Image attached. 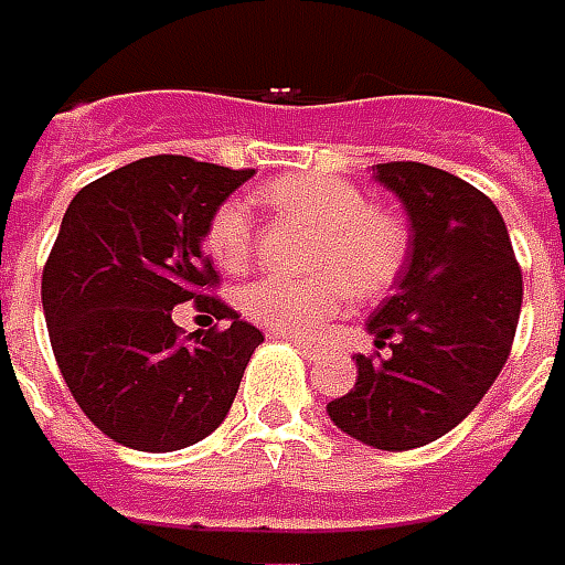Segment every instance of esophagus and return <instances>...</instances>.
I'll list each match as a JSON object with an SVG mask.
<instances>
[{
	"label": "esophagus",
	"instance_id": "34e87169",
	"mask_svg": "<svg viewBox=\"0 0 565 565\" xmlns=\"http://www.w3.org/2000/svg\"><path fill=\"white\" fill-rule=\"evenodd\" d=\"M294 347H297L299 352H302V355L309 359V362H312V359H318V355H321V349L312 347V343H306V340H294Z\"/></svg>",
	"mask_w": 565,
	"mask_h": 565
}]
</instances>
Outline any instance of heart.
<instances>
[{"instance_id": "b5f03b06", "label": "heart", "mask_w": 565, "mask_h": 565, "mask_svg": "<svg viewBox=\"0 0 565 565\" xmlns=\"http://www.w3.org/2000/svg\"><path fill=\"white\" fill-rule=\"evenodd\" d=\"M256 201L312 225L302 253L306 278H263L241 294L256 324L287 337H318L352 306V287L371 297L386 290L405 266L408 237L402 222L367 206L359 188L321 172L284 175L256 191ZM253 222L237 201L218 203L203 228L210 259L228 275L253 263Z\"/></svg>"}]
</instances>
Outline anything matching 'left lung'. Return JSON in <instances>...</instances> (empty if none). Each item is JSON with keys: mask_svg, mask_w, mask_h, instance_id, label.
Here are the masks:
<instances>
[{"mask_svg": "<svg viewBox=\"0 0 565 565\" xmlns=\"http://www.w3.org/2000/svg\"><path fill=\"white\" fill-rule=\"evenodd\" d=\"M412 222L393 297L367 318L383 359L355 355L359 380L328 402L352 439L383 451L436 443L482 402L508 362L523 271L504 218L479 188L427 163H377Z\"/></svg>", "mask_w": 565, "mask_h": 565, "instance_id": "8db88e82", "label": "left lung"}]
</instances>
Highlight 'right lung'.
Masks as SVG:
<instances>
[{
  "label": "right lung",
  "instance_id": "right-lung-1",
  "mask_svg": "<svg viewBox=\"0 0 565 565\" xmlns=\"http://www.w3.org/2000/svg\"><path fill=\"white\" fill-rule=\"evenodd\" d=\"M253 170L157 153L86 185L42 268V309L61 377L114 443L179 451L232 408L263 331L206 297L218 275L203 228ZM194 298L226 321L182 338L171 309Z\"/></svg>",
  "mask_w": 565,
  "mask_h": 565
}]
</instances>
